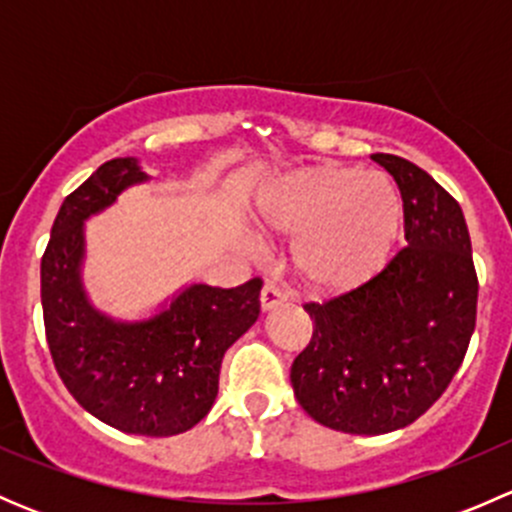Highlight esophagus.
I'll use <instances>...</instances> for the list:
<instances>
[{
	"instance_id": "1",
	"label": "esophagus",
	"mask_w": 512,
	"mask_h": 512,
	"mask_svg": "<svg viewBox=\"0 0 512 512\" xmlns=\"http://www.w3.org/2000/svg\"><path fill=\"white\" fill-rule=\"evenodd\" d=\"M287 299V294L282 292L280 287L272 285V282H267L265 287H262V294H260V307L262 312H270V309H275L277 304H282Z\"/></svg>"
}]
</instances>
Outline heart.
I'll return each mask as SVG.
<instances>
[{"mask_svg":"<svg viewBox=\"0 0 512 512\" xmlns=\"http://www.w3.org/2000/svg\"><path fill=\"white\" fill-rule=\"evenodd\" d=\"M267 230L299 235L294 265L322 294H347L374 280L404 225L399 193L379 173L312 165L272 183L257 200Z\"/></svg>","mask_w":512,"mask_h":512,"instance_id":"b5f03b06","label":"heart"}]
</instances>
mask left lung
I'll return each instance as SVG.
<instances>
[{"label":"left lung","mask_w":512,"mask_h":512,"mask_svg":"<svg viewBox=\"0 0 512 512\" xmlns=\"http://www.w3.org/2000/svg\"><path fill=\"white\" fill-rule=\"evenodd\" d=\"M404 200L406 247L366 285L304 304L314 332L289 379L322 426L396 431L451 384L476 329L478 277L463 210L411 160L374 153Z\"/></svg>","instance_id":"8db88e82"}]
</instances>
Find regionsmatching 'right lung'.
Segmentation results:
<instances>
[{"label": "right lung", "mask_w": 512, "mask_h": 512, "mask_svg": "<svg viewBox=\"0 0 512 512\" xmlns=\"http://www.w3.org/2000/svg\"><path fill=\"white\" fill-rule=\"evenodd\" d=\"M143 180L136 158H113L66 195L41 257V307L69 394L118 431L158 438L188 431L213 409L225 352L260 317L262 280L190 285L141 322L98 312L81 280L84 223Z\"/></svg>", "instance_id": "1"}]
</instances>
